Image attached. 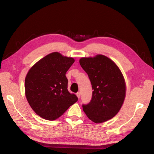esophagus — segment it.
I'll use <instances>...</instances> for the list:
<instances>
[{"label":"esophagus","mask_w":154,"mask_h":154,"mask_svg":"<svg viewBox=\"0 0 154 154\" xmlns=\"http://www.w3.org/2000/svg\"><path fill=\"white\" fill-rule=\"evenodd\" d=\"M76 96H77V97H78V98H80V92H78L76 93Z\"/></svg>","instance_id":"1"}]
</instances>
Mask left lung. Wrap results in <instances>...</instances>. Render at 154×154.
Segmentation results:
<instances>
[{
    "label": "left lung",
    "instance_id": "8db88e82",
    "mask_svg": "<svg viewBox=\"0 0 154 154\" xmlns=\"http://www.w3.org/2000/svg\"><path fill=\"white\" fill-rule=\"evenodd\" d=\"M80 63L87 72L92 87V96L83 110L92 122L101 123L118 114L125 97L123 74L112 60L102 54L82 58Z\"/></svg>",
    "mask_w": 154,
    "mask_h": 154
}]
</instances>
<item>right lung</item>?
Here are the masks:
<instances>
[{
	"label": "right lung",
	"instance_id": "obj_1",
	"mask_svg": "<svg viewBox=\"0 0 154 154\" xmlns=\"http://www.w3.org/2000/svg\"><path fill=\"white\" fill-rule=\"evenodd\" d=\"M74 60L58 52L45 56L32 66L25 79L27 101L36 114L47 120L60 117L78 97L67 89L66 72Z\"/></svg>",
	"mask_w": 154,
	"mask_h": 154
}]
</instances>
